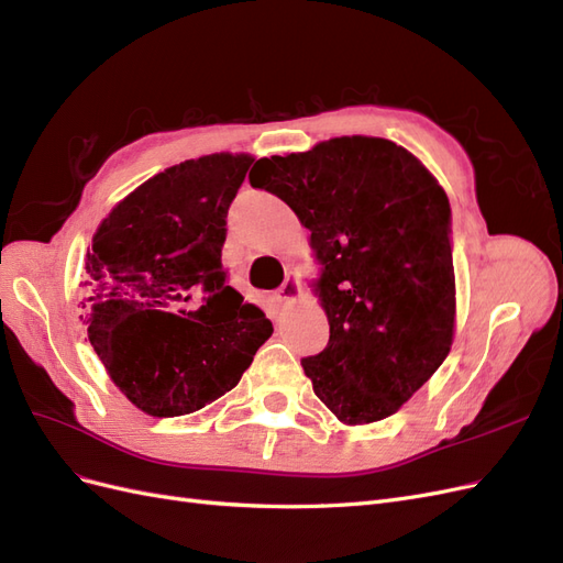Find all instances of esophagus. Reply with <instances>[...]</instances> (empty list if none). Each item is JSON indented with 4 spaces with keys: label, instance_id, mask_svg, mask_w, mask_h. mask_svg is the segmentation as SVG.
<instances>
[{
    "label": "esophagus",
    "instance_id": "1",
    "mask_svg": "<svg viewBox=\"0 0 563 563\" xmlns=\"http://www.w3.org/2000/svg\"><path fill=\"white\" fill-rule=\"evenodd\" d=\"M300 296V282L296 275H286V282L279 286V291L275 294L277 302H291Z\"/></svg>",
    "mask_w": 563,
    "mask_h": 563
}]
</instances>
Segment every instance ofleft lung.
<instances>
[{
    "mask_svg": "<svg viewBox=\"0 0 563 563\" xmlns=\"http://www.w3.org/2000/svg\"><path fill=\"white\" fill-rule=\"evenodd\" d=\"M310 230L329 345L302 360L314 395L343 424L378 422L446 360L455 335L451 203L413 152L340 135L263 157L249 174Z\"/></svg>",
    "mask_w": 563,
    "mask_h": 563,
    "instance_id": "left-lung-1",
    "label": "left lung"
}]
</instances>
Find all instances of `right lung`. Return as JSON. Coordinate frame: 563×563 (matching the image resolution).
Returning a JSON list of instances; mask_svg holds the SVG:
<instances>
[{
	"label": "right lung",
	"instance_id": "obj_1",
	"mask_svg": "<svg viewBox=\"0 0 563 563\" xmlns=\"http://www.w3.org/2000/svg\"><path fill=\"white\" fill-rule=\"evenodd\" d=\"M251 164L246 152H213L168 166L93 232L81 321L110 380L152 418L223 397L272 335L220 263L228 209Z\"/></svg>",
	"mask_w": 563,
	"mask_h": 563
}]
</instances>
